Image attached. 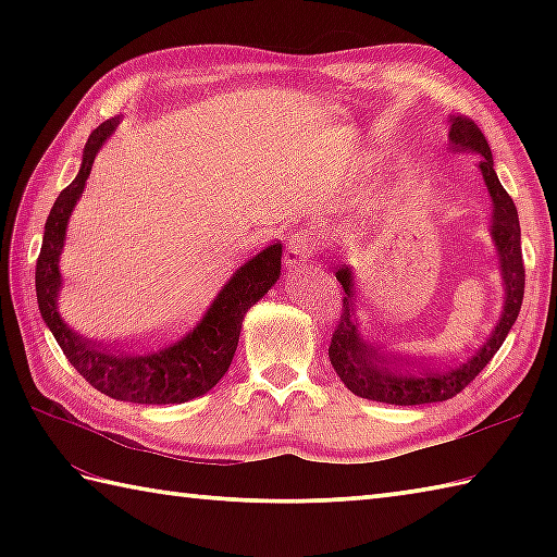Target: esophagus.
Returning <instances> with one entry per match:
<instances>
[{
    "mask_svg": "<svg viewBox=\"0 0 557 557\" xmlns=\"http://www.w3.org/2000/svg\"><path fill=\"white\" fill-rule=\"evenodd\" d=\"M315 246V239L309 234V230H299L297 234L289 236L287 242V260L292 268H299L306 258L311 256Z\"/></svg>",
    "mask_w": 557,
    "mask_h": 557,
    "instance_id": "34e87169",
    "label": "esophagus"
}]
</instances>
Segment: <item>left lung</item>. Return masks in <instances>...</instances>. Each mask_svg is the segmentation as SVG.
I'll return each mask as SVG.
<instances>
[{"label":"left lung","mask_w":557,"mask_h":557,"mask_svg":"<svg viewBox=\"0 0 557 557\" xmlns=\"http://www.w3.org/2000/svg\"><path fill=\"white\" fill-rule=\"evenodd\" d=\"M449 146L457 152H474L479 158V170L488 186L493 200L491 236L500 260V275L505 285V304L500 321L495 323L493 333L483 342L476 354L455 366H413L399 363L383 354V347L366 339L359 327L357 299H354V275L347 265L335 270V277L345 289L342 297L339 323L330 342V363H333L339 381L354 395L385 405H431L445 401L461 393L474 377L486 369L493 354L503 347L510 333L524 299V260H522V234H519V218L510 194L498 182L493 170V156L486 136L467 116H449Z\"/></svg>","instance_id":"1"}]
</instances>
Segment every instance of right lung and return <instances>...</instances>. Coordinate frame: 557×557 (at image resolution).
<instances>
[{
  "mask_svg": "<svg viewBox=\"0 0 557 557\" xmlns=\"http://www.w3.org/2000/svg\"><path fill=\"white\" fill-rule=\"evenodd\" d=\"M120 124V116L100 124L88 136L76 180L57 196L45 222L42 248L35 265V292L42 321L52 330L57 345L62 347L69 363L100 389L102 395L136 405H182L206 395L227 373L232 357L239 345L242 321L251 306L263 299L268 289L280 280L282 244H272L256 253L234 272L227 285L220 289L206 315L191 333L148 349H112L74 333L57 311V297L62 289L59 256H62L66 224L83 186L90 176L92 160L104 140Z\"/></svg>",
  "mask_w": 557,
  "mask_h": 557,
  "instance_id": "add662e5",
  "label": "right lung"
}]
</instances>
